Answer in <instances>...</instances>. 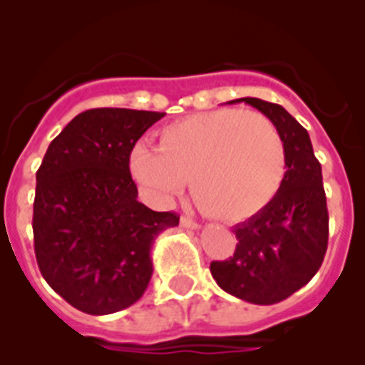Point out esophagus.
<instances>
[{
  "label": "esophagus",
  "mask_w": 365,
  "mask_h": 365,
  "mask_svg": "<svg viewBox=\"0 0 365 365\" xmlns=\"http://www.w3.org/2000/svg\"><path fill=\"white\" fill-rule=\"evenodd\" d=\"M180 226L187 227V230H200L201 224L196 222V220H192V219H190V217L183 215L182 219H180Z\"/></svg>",
  "instance_id": "34e87169"
}]
</instances>
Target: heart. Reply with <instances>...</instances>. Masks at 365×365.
I'll use <instances>...</instances> for the list:
<instances>
[{
  "instance_id": "b5f03b06",
  "label": "heart",
  "mask_w": 365,
  "mask_h": 365,
  "mask_svg": "<svg viewBox=\"0 0 365 365\" xmlns=\"http://www.w3.org/2000/svg\"><path fill=\"white\" fill-rule=\"evenodd\" d=\"M130 173L146 192L168 203L190 180L197 206L213 219L242 222L274 201L286 175V146L270 118L217 109L165 125L159 145H138Z\"/></svg>"
}]
</instances>
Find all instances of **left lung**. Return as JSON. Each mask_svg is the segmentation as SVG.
Masks as SVG:
<instances>
[{
	"instance_id": "left-lung-1",
	"label": "left lung",
	"mask_w": 365,
	"mask_h": 365,
	"mask_svg": "<svg viewBox=\"0 0 365 365\" xmlns=\"http://www.w3.org/2000/svg\"><path fill=\"white\" fill-rule=\"evenodd\" d=\"M245 102L274 121L286 146V175L270 205L233 233V257L212 261L210 272L230 295L257 305L284 300L307 284L323 263L329 244V210L322 164L307 130L282 106L245 97Z\"/></svg>"
}]
</instances>
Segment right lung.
I'll return each mask as SVG.
<instances>
[{
  "label": "right lung",
  "mask_w": 365,
  "mask_h": 365,
  "mask_svg": "<svg viewBox=\"0 0 365 365\" xmlns=\"http://www.w3.org/2000/svg\"><path fill=\"white\" fill-rule=\"evenodd\" d=\"M165 113L101 108L77 114L36 171L35 256L47 284L86 314L130 307L148 288L152 247L173 212L138 201L130 152Z\"/></svg>",
  "instance_id": "1"
}]
</instances>
